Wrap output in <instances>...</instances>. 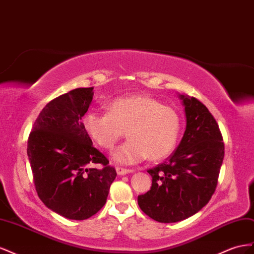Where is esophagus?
I'll return each mask as SVG.
<instances>
[{
    "label": "esophagus",
    "mask_w": 254,
    "mask_h": 254,
    "mask_svg": "<svg viewBox=\"0 0 254 254\" xmlns=\"http://www.w3.org/2000/svg\"><path fill=\"white\" fill-rule=\"evenodd\" d=\"M116 171H117L119 176H125V175H127V173L133 172L132 169H127V168H122V167H117L116 168Z\"/></svg>",
    "instance_id": "34e87169"
}]
</instances>
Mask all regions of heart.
<instances>
[{
	"mask_svg": "<svg viewBox=\"0 0 254 254\" xmlns=\"http://www.w3.org/2000/svg\"><path fill=\"white\" fill-rule=\"evenodd\" d=\"M83 125L91 138L106 150H112L127 129L128 140L112 153L114 161L123 165L169 156L182 131L180 114L146 95L116 98L108 105V113L88 112Z\"/></svg>",
	"mask_w": 254,
	"mask_h": 254,
	"instance_id": "b5f03b06",
	"label": "heart"
}]
</instances>
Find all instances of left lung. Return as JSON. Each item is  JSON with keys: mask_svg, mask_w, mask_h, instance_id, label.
<instances>
[{"mask_svg": "<svg viewBox=\"0 0 254 254\" xmlns=\"http://www.w3.org/2000/svg\"><path fill=\"white\" fill-rule=\"evenodd\" d=\"M186 127L177 150L149 169L151 190L138 195V205L158 222L182 221L197 214L215 192L224 156L218 125L199 100L180 95Z\"/></svg>", "mask_w": 254, "mask_h": 254, "instance_id": "left-lung-1", "label": "left lung"}]
</instances>
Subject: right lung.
<instances>
[{
    "instance_id": "add662e5",
    "label": "right lung",
    "mask_w": 254,
    "mask_h": 254,
    "mask_svg": "<svg viewBox=\"0 0 254 254\" xmlns=\"http://www.w3.org/2000/svg\"><path fill=\"white\" fill-rule=\"evenodd\" d=\"M92 87L76 88L49 102L36 119L27 156L40 200L64 218L84 220L106 203L117 176L92 146L82 122L92 102ZM100 163L102 170L91 166Z\"/></svg>"
}]
</instances>
